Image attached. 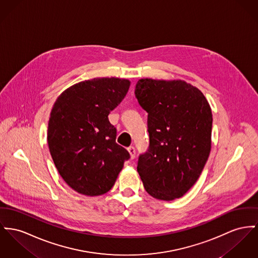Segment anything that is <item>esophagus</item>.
<instances>
[{
	"label": "esophagus",
	"mask_w": 258,
	"mask_h": 258,
	"mask_svg": "<svg viewBox=\"0 0 258 258\" xmlns=\"http://www.w3.org/2000/svg\"><path fill=\"white\" fill-rule=\"evenodd\" d=\"M127 150H128L129 154L131 155V158H135V155H136V149H135L133 146H131V147H129Z\"/></svg>",
	"instance_id": "esophagus-1"
}]
</instances>
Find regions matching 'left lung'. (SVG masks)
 Segmentation results:
<instances>
[{
    "label": "left lung",
    "instance_id": "8db88e82",
    "mask_svg": "<svg viewBox=\"0 0 258 258\" xmlns=\"http://www.w3.org/2000/svg\"><path fill=\"white\" fill-rule=\"evenodd\" d=\"M135 97L148 112L150 144L137 166L145 189L157 200L179 199L197 182L210 153V106L182 80L140 79Z\"/></svg>",
    "mask_w": 258,
    "mask_h": 258
}]
</instances>
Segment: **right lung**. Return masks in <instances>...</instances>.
Segmentation results:
<instances>
[{
  "label": "right lung",
  "instance_id": "add662e5",
  "mask_svg": "<svg viewBox=\"0 0 258 258\" xmlns=\"http://www.w3.org/2000/svg\"><path fill=\"white\" fill-rule=\"evenodd\" d=\"M130 82L94 78L66 90L53 104L48 144L53 163L71 189L90 197L107 192L130 158L116 142L108 114L125 98Z\"/></svg>",
  "mask_w": 258,
  "mask_h": 258
}]
</instances>
